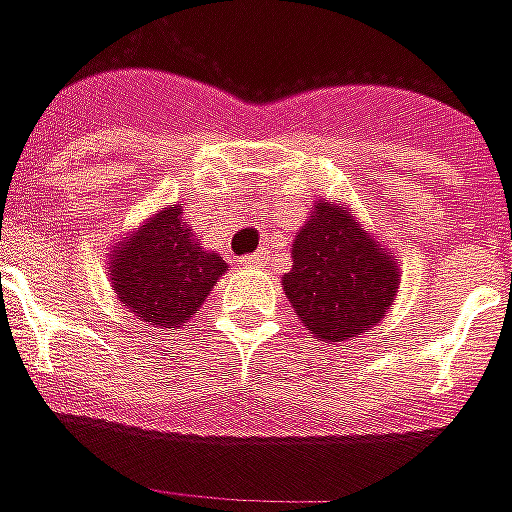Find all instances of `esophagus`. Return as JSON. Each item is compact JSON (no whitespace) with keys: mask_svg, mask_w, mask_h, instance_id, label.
<instances>
[{"mask_svg":"<svg viewBox=\"0 0 512 512\" xmlns=\"http://www.w3.org/2000/svg\"><path fill=\"white\" fill-rule=\"evenodd\" d=\"M267 264V253L259 251V253H251V256H245L242 259V267H264Z\"/></svg>","mask_w":512,"mask_h":512,"instance_id":"1","label":"esophagus"}]
</instances>
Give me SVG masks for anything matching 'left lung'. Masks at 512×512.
I'll use <instances>...</instances> for the list:
<instances>
[{
	"mask_svg": "<svg viewBox=\"0 0 512 512\" xmlns=\"http://www.w3.org/2000/svg\"><path fill=\"white\" fill-rule=\"evenodd\" d=\"M281 283L313 338L352 341L393 308L401 264L346 204L319 199L294 234L292 270Z\"/></svg>",
	"mask_w": 512,
	"mask_h": 512,
	"instance_id": "left-lung-1",
	"label": "left lung"
}]
</instances>
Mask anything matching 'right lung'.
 Wrapping results in <instances>:
<instances>
[{
	"label": "right lung",
	"mask_w": 512,
	"mask_h": 512,
	"mask_svg": "<svg viewBox=\"0 0 512 512\" xmlns=\"http://www.w3.org/2000/svg\"><path fill=\"white\" fill-rule=\"evenodd\" d=\"M226 261L207 251L169 204L141 220L136 231L111 245L108 278L114 294L141 322L177 330L210 297Z\"/></svg>",
	"instance_id": "1"
}]
</instances>
